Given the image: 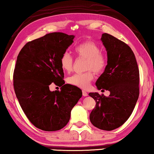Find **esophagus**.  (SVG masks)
<instances>
[{"mask_svg": "<svg viewBox=\"0 0 154 154\" xmlns=\"http://www.w3.org/2000/svg\"><path fill=\"white\" fill-rule=\"evenodd\" d=\"M82 96H83V97H88V92H86L85 91H82Z\"/></svg>", "mask_w": 154, "mask_h": 154, "instance_id": "esophagus-1", "label": "esophagus"}]
</instances>
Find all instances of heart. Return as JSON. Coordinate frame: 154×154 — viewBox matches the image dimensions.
<instances>
[{"label": "heart", "mask_w": 154, "mask_h": 154, "mask_svg": "<svg viewBox=\"0 0 154 154\" xmlns=\"http://www.w3.org/2000/svg\"><path fill=\"white\" fill-rule=\"evenodd\" d=\"M75 52L80 57L87 59L86 70H92L96 73H101L106 68L107 60L101 52V48L94 42L88 41L79 44L75 48ZM73 58L67 52L64 53L60 57L62 69L69 73L73 69ZM94 79V74L91 71L84 73H76L69 77L68 83L81 89H86L90 85Z\"/></svg>", "instance_id": "1"}]
</instances>
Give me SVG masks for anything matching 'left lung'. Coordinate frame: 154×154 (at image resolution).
I'll return each instance as SVG.
<instances>
[{
  "label": "left lung",
  "instance_id": "8db88e82",
  "mask_svg": "<svg viewBox=\"0 0 154 154\" xmlns=\"http://www.w3.org/2000/svg\"><path fill=\"white\" fill-rule=\"evenodd\" d=\"M101 41L108 61L96 85L99 90H108L110 95L106 97L98 92L89 93L96 101L90 120L98 128L112 131L125 123L137 103L139 69L134 53L126 44L108 33L102 35Z\"/></svg>",
  "mask_w": 154,
  "mask_h": 154
}]
</instances>
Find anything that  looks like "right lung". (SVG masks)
<instances>
[{
	"label": "right lung",
	"mask_w": 154,
	"mask_h": 154,
	"mask_svg": "<svg viewBox=\"0 0 154 154\" xmlns=\"http://www.w3.org/2000/svg\"><path fill=\"white\" fill-rule=\"evenodd\" d=\"M74 37L62 32L49 33L28 42L17 57L13 76L14 92L26 117L41 130L64 128L82 97L81 89L64 84L60 63ZM52 82L62 86L61 91L51 92L49 85Z\"/></svg>",
	"instance_id": "right-lung-1"
}]
</instances>
